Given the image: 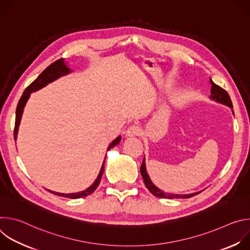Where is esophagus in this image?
<instances>
[{"label":"esophagus","mask_w":250,"mask_h":250,"mask_svg":"<svg viewBox=\"0 0 250 250\" xmlns=\"http://www.w3.org/2000/svg\"><path fill=\"white\" fill-rule=\"evenodd\" d=\"M140 133H141V128L138 125H132V126L127 128V130L125 132V136L126 137H132V136L139 135Z\"/></svg>","instance_id":"obj_1"}]
</instances>
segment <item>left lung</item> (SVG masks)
<instances>
[{
    "mask_svg": "<svg viewBox=\"0 0 250 250\" xmlns=\"http://www.w3.org/2000/svg\"><path fill=\"white\" fill-rule=\"evenodd\" d=\"M210 84H211V88H210L209 99L216 101L217 103H220V104H226V105L229 106V108L232 111V103H231L230 97L228 94V92L226 90H224L223 88H221L220 86H218L217 84L213 83L211 81V79H210ZM232 114H233V111H232ZM140 173H141L142 178H144V181H145V184H146V188L155 197L165 198V199H187V198H191L193 196H196L197 194L202 192V191H200V192H196V193H192V194H183V195L182 194H171V193L163 192L162 190L157 188L152 183V181L150 180V178H149V176L147 174V171H146V157L144 158V161H142V164H141V167H140Z\"/></svg>",
    "mask_w": 250,
    "mask_h": 250,
    "instance_id": "1",
    "label": "left lung"
}]
</instances>
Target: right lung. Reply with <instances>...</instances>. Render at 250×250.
Masks as SVG:
<instances>
[{
	"mask_svg": "<svg viewBox=\"0 0 250 250\" xmlns=\"http://www.w3.org/2000/svg\"><path fill=\"white\" fill-rule=\"evenodd\" d=\"M71 72H72V70H71L65 64L64 59L63 58L58 59L57 61H55L51 65H49L45 70H43V72L25 89V91L23 92L22 96L21 97V99L19 101V104H18V106H17V111H16V124H15V130H14L15 139H17L18 131H19V126H20V123H21V120L22 113H23L24 105H25V104H26L30 94L32 92H37V91L41 90L42 88H43L46 85H48V83H51V82L55 81L56 79H58V78H60L62 76H65V75H67V74H69ZM121 139H122V136L119 135L116 139H114L111 142L110 146H108V149H106V150H110L112 147H114L117 145H119ZM104 162L102 164V167H101V170H100V173H99V175L97 177V179L95 180V182L89 188H87L84 191H81V192H78V193H70V194L57 193V192H53V191H50V190H48V191L53 193V194H55V195H57V196H61V197L69 198V199H79V198L87 197V196L91 195L97 189V187L99 186L100 181H101V178H102L103 173H104Z\"/></svg>",
	"mask_w": 250,
	"mask_h": 250,
	"instance_id": "1",
	"label": "right lung"
}]
</instances>
